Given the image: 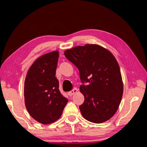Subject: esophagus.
I'll return each mask as SVG.
<instances>
[{
  "instance_id": "esophagus-1",
  "label": "esophagus",
  "mask_w": 147,
  "mask_h": 147,
  "mask_svg": "<svg viewBox=\"0 0 147 147\" xmlns=\"http://www.w3.org/2000/svg\"><path fill=\"white\" fill-rule=\"evenodd\" d=\"M78 91V89H77L76 88H73V89H72L71 91H69L68 93H67V94L69 96H72V95H73V94H74V93H76V92Z\"/></svg>"
}]
</instances>
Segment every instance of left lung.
<instances>
[{"label": "left lung", "instance_id": "obj_1", "mask_svg": "<svg viewBox=\"0 0 147 147\" xmlns=\"http://www.w3.org/2000/svg\"><path fill=\"white\" fill-rule=\"evenodd\" d=\"M65 56L80 73L84 96L79 106L84 119L102 123L112 117L117 110L123 93L120 68L108 50L98 45L87 44L67 50Z\"/></svg>", "mask_w": 147, "mask_h": 147}]
</instances>
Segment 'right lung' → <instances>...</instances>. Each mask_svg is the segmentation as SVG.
<instances>
[{"mask_svg": "<svg viewBox=\"0 0 147 147\" xmlns=\"http://www.w3.org/2000/svg\"><path fill=\"white\" fill-rule=\"evenodd\" d=\"M58 51L44 54L32 65L24 82V102L32 118L44 124L60 117L68 99L59 90L55 76Z\"/></svg>", "mask_w": 147, "mask_h": 147, "instance_id": "add662e5", "label": "right lung"}]
</instances>
